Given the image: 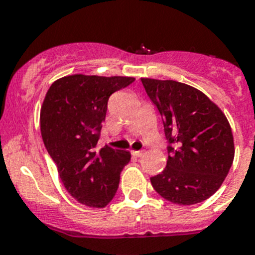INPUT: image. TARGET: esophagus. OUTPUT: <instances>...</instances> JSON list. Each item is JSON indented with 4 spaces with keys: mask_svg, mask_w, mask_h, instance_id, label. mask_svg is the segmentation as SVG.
I'll use <instances>...</instances> for the list:
<instances>
[{
    "mask_svg": "<svg viewBox=\"0 0 255 255\" xmlns=\"http://www.w3.org/2000/svg\"><path fill=\"white\" fill-rule=\"evenodd\" d=\"M130 153H132L134 157L143 156V151H130Z\"/></svg>",
    "mask_w": 255,
    "mask_h": 255,
    "instance_id": "esophagus-1",
    "label": "esophagus"
}]
</instances>
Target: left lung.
I'll return each instance as SVG.
<instances>
[{
  "label": "left lung",
  "mask_w": 255,
  "mask_h": 255,
  "mask_svg": "<svg viewBox=\"0 0 255 255\" xmlns=\"http://www.w3.org/2000/svg\"><path fill=\"white\" fill-rule=\"evenodd\" d=\"M141 80L162 117L168 143L166 168L151 177L152 186L173 204L201 203L218 191L234 160L227 117L190 85L175 80Z\"/></svg>",
  "instance_id": "8db88e82"
}]
</instances>
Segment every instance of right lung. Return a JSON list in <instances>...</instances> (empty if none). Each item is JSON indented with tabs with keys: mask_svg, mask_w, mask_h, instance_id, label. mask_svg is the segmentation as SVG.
Wrapping results in <instances>:
<instances>
[{
	"mask_svg": "<svg viewBox=\"0 0 255 255\" xmlns=\"http://www.w3.org/2000/svg\"><path fill=\"white\" fill-rule=\"evenodd\" d=\"M134 82L128 77L70 75L56 80L40 113L42 141L66 191L83 205L104 208L116 195L130 153L97 143L108 99Z\"/></svg>",
	"mask_w": 255,
	"mask_h": 255,
	"instance_id": "obj_1",
	"label": "right lung"
}]
</instances>
